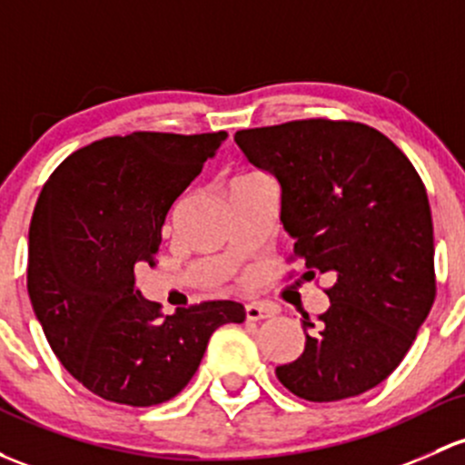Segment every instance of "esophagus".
Returning <instances> with one entry per match:
<instances>
[{
	"label": "esophagus",
	"mask_w": 465,
	"mask_h": 465,
	"mask_svg": "<svg viewBox=\"0 0 465 465\" xmlns=\"http://www.w3.org/2000/svg\"><path fill=\"white\" fill-rule=\"evenodd\" d=\"M273 314H276L273 307L265 305V302H249V305H245L247 321H262V319H270Z\"/></svg>",
	"instance_id": "esophagus-1"
}]
</instances>
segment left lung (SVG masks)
Here are the masks:
<instances>
[{
    "label": "left lung",
    "mask_w": 465,
    "mask_h": 465,
    "mask_svg": "<svg viewBox=\"0 0 465 465\" xmlns=\"http://www.w3.org/2000/svg\"><path fill=\"white\" fill-rule=\"evenodd\" d=\"M236 144L281 183V223L302 278L331 273L330 310L302 316L305 350L278 365L292 394L327 403L388 379L437 296L432 213L423 180L381 131L350 120L242 129Z\"/></svg>",
    "instance_id": "8db88e82"
}]
</instances>
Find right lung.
<instances>
[{
    "label": "right lung",
    "mask_w": 465,
    "mask_h": 465,
    "mask_svg": "<svg viewBox=\"0 0 465 465\" xmlns=\"http://www.w3.org/2000/svg\"><path fill=\"white\" fill-rule=\"evenodd\" d=\"M224 138L135 131L97 140L68 155L39 193L28 296L60 363L100 399L134 408L173 399L213 331L245 321L236 301L167 316L135 290V265L158 253L171 204Z\"/></svg>",
    "instance_id": "obj_1"
}]
</instances>
